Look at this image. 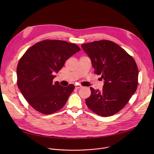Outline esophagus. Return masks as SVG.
Masks as SVG:
<instances>
[{
    "instance_id": "34e87169",
    "label": "esophagus",
    "mask_w": 154,
    "mask_h": 154,
    "mask_svg": "<svg viewBox=\"0 0 154 154\" xmlns=\"http://www.w3.org/2000/svg\"><path fill=\"white\" fill-rule=\"evenodd\" d=\"M82 87V86L80 85H75V88L76 89H80Z\"/></svg>"
}]
</instances>
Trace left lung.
<instances>
[{
    "instance_id": "1",
    "label": "left lung",
    "mask_w": 154,
    "mask_h": 154,
    "mask_svg": "<svg viewBox=\"0 0 154 154\" xmlns=\"http://www.w3.org/2000/svg\"><path fill=\"white\" fill-rule=\"evenodd\" d=\"M90 57L94 73L105 80L102 91L91 87L85 102L94 113L113 116L125 106L138 86V69L134 58L115 42L100 40L83 44Z\"/></svg>"
}]
</instances>
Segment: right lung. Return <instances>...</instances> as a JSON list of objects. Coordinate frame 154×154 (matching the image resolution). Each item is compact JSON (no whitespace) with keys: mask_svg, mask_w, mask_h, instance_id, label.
<instances>
[{"mask_svg":"<svg viewBox=\"0 0 154 154\" xmlns=\"http://www.w3.org/2000/svg\"><path fill=\"white\" fill-rule=\"evenodd\" d=\"M80 51L75 44L45 39L24 53L17 66V84L27 102L36 111L50 115L61 109L74 91L72 84L63 86L53 83L66 60Z\"/></svg>","mask_w":154,"mask_h":154,"instance_id":"add662e5","label":"right lung"}]
</instances>
